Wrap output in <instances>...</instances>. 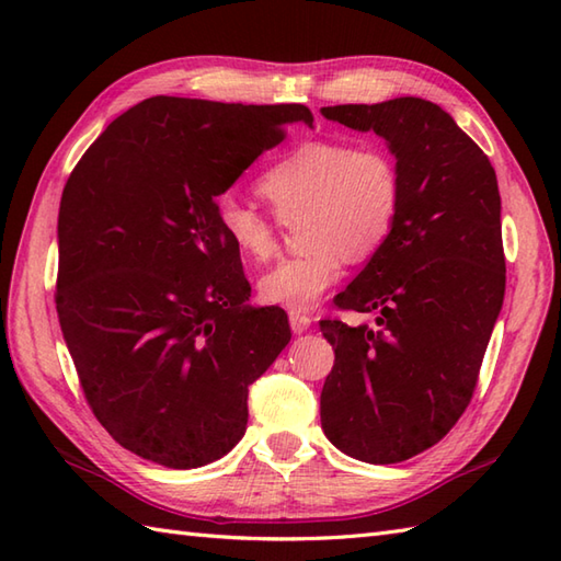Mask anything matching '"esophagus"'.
Returning a JSON list of instances; mask_svg holds the SVG:
<instances>
[{
  "label": "esophagus",
  "mask_w": 561,
  "mask_h": 561,
  "mask_svg": "<svg viewBox=\"0 0 561 561\" xmlns=\"http://www.w3.org/2000/svg\"><path fill=\"white\" fill-rule=\"evenodd\" d=\"M289 323H291V330L296 332V335H301V332L311 328V318H308L306 313H291Z\"/></svg>",
  "instance_id": "esophagus-1"
}]
</instances>
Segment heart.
<instances>
[{"instance_id": "b5f03b06", "label": "heart", "mask_w": 561, "mask_h": 561, "mask_svg": "<svg viewBox=\"0 0 561 561\" xmlns=\"http://www.w3.org/2000/svg\"><path fill=\"white\" fill-rule=\"evenodd\" d=\"M277 219L304 211L308 250L279 260L257 279L260 299L291 313H308L342 277L347 257L378 253L396 229L402 205L400 169L383 147L316 139L284 151L257 183ZM219 226L238 255L262 262L277 250V224L245 202L226 199Z\"/></svg>"}]
</instances>
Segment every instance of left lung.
Returning <instances> with one entry per match:
<instances>
[{"label": "left lung", "instance_id": "1", "mask_svg": "<svg viewBox=\"0 0 561 561\" xmlns=\"http://www.w3.org/2000/svg\"><path fill=\"white\" fill-rule=\"evenodd\" d=\"M320 113L383 137L402 181L396 229L335 296L342 311H376V328L320 320L335 350L320 422L356 460L402 462L456 426L478 386L506 289L496 173L432 101L404 96Z\"/></svg>", "mask_w": 561, "mask_h": 561}]
</instances>
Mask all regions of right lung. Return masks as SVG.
I'll use <instances>...</instances> for the list:
<instances>
[{
	"mask_svg": "<svg viewBox=\"0 0 561 561\" xmlns=\"http://www.w3.org/2000/svg\"><path fill=\"white\" fill-rule=\"evenodd\" d=\"M301 103L153 96L105 127L59 202L57 316L89 408L139 458L190 470L226 456L248 388L291 340L282 308H250L217 197Z\"/></svg>",
	"mask_w": 561,
	"mask_h": 561,
	"instance_id": "obj_1",
	"label": "right lung"
}]
</instances>
